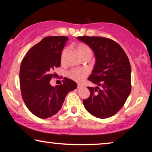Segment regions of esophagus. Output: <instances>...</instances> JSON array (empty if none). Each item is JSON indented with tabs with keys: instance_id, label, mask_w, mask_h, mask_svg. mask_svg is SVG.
I'll return each mask as SVG.
<instances>
[{
	"instance_id": "obj_1",
	"label": "esophagus",
	"mask_w": 152,
	"mask_h": 152,
	"mask_svg": "<svg viewBox=\"0 0 152 152\" xmlns=\"http://www.w3.org/2000/svg\"><path fill=\"white\" fill-rule=\"evenodd\" d=\"M83 86L82 84H77V88H82Z\"/></svg>"
}]
</instances>
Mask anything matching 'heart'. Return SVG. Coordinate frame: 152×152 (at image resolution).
Instances as JSON below:
<instances>
[{"label": "heart", "mask_w": 152, "mask_h": 152, "mask_svg": "<svg viewBox=\"0 0 152 152\" xmlns=\"http://www.w3.org/2000/svg\"><path fill=\"white\" fill-rule=\"evenodd\" d=\"M76 48L78 53L80 54V55L82 57L86 55H91V48L84 43H79V44L77 45ZM66 53H67V48H64L61 53V60L65 57ZM88 70L86 69V68H73L68 72V76L72 80L76 81V82H82L88 75Z\"/></svg>", "instance_id": "b5f03b06"}]
</instances>
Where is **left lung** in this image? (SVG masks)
<instances>
[{"instance_id": "obj_1", "label": "left lung", "mask_w": 152, "mask_h": 152, "mask_svg": "<svg viewBox=\"0 0 152 152\" xmlns=\"http://www.w3.org/2000/svg\"><path fill=\"white\" fill-rule=\"evenodd\" d=\"M95 56V64L88 80L97 85L88 87L90 96L83 100L87 111L104 119L117 113L132 90V69L127 55L117 42L100 37H78Z\"/></svg>"}]
</instances>
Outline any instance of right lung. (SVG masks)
I'll list each match as a JSON object with an SVG mask.
<instances>
[{"label":"right lung","instance_id":"1","mask_svg":"<svg viewBox=\"0 0 152 152\" xmlns=\"http://www.w3.org/2000/svg\"><path fill=\"white\" fill-rule=\"evenodd\" d=\"M68 37H46L29 50L20 67V84L23 99L37 117L48 118L61 109L65 97L77 88V84L64 78L59 86H52L53 70L61 65V51Z\"/></svg>","mask_w":152,"mask_h":152}]
</instances>
